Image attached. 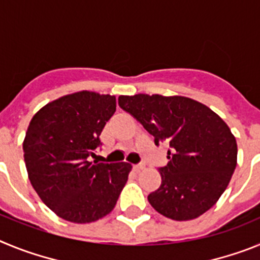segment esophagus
<instances>
[{"label":"esophagus","mask_w":260,"mask_h":260,"mask_svg":"<svg viewBox=\"0 0 260 260\" xmlns=\"http://www.w3.org/2000/svg\"><path fill=\"white\" fill-rule=\"evenodd\" d=\"M135 169V171H142V169H144V168H146V165L143 164V162H141V164H135L134 167H133Z\"/></svg>","instance_id":"1"}]
</instances>
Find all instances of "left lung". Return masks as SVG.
I'll return each mask as SVG.
<instances>
[{
    "label": "left lung",
    "mask_w": 260,
    "mask_h": 260,
    "mask_svg": "<svg viewBox=\"0 0 260 260\" xmlns=\"http://www.w3.org/2000/svg\"><path fill=\"white\" fill-rule=\"evenodd\" d=\"M119 107L168 143L161 185L148 195L157 211L177 221L203 215L219 201L237 165V142L228 125L202 103L183 96H119Z\"/></svg>",
    "instance_id": "1"
}]
</instances>
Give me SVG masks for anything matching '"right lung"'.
I'll return each instance as SVG.
<instances>
[{"label":"right lung","mask_w":260,"mask_h":260,"mask_svg":"<svg viewBox=\"0 0 260 260\" xmlns=\"http://www.w3.org/2000/svg\"><path fill=\"white\" fill-rule=\"evenodd\" d=\"M114 112V96L82 91L47 104L29 122L23 142L28 178L63 220L92 222L116 206L132 165L89 161Z\"/></svg>","instance_id":"obj_1"}]
</instances>
